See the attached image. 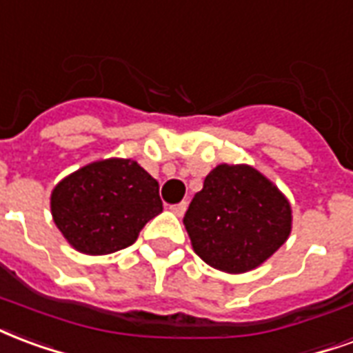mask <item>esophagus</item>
<instances>
[{"instance_id":"obj_1","label":"esophagus","mask_w":353,"mask_h":353,"mask_svg":"<svg viewBox=\"0 0 353 353\" xmlns=\"http://www.w3.org/2000/svg\"><path fill=\"white\" fill-rule=\"evenodd\" d=\"M170 210H172V213H174V215H177V216H183L185 210H187V202H179V203H176V205H172V208H170Z\"/></svg>"}]
</instances>
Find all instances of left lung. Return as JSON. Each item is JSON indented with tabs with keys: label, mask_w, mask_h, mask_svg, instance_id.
Instances as JSON below:
<instances>
[{
	"label": "left lung",
	"mask_w": 353,
	"mask_h": 353,
	"mask_svg": "<svg viewBox=\"0 0 353 353\" xmlns=\"http://www.w3.org/2000/svg\"><path fill=\"white\" fill-rule=\"evenodd\" d=\"M192 250L219 271L260 268L292 232L283 190L249 164H219L203 179L183 219Z\"/></svg>",
	"instance_id": "1"
}]
</instances>
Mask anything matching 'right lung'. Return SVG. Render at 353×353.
Returning a JSON list of instances; mask_svg holds the SVG:
<instances>
[{
    "mask_svg": "<svg viewBox=\"0 0 353 353\" xmlns=\"http://www.w3.org/2000/svg\"><path fill=\"white\" fill-rule=\"evenodd\" d=\"M52 219L72 249L112 254L138 239L163 211L157 179L132 159H101L65 176L52 189Z\"/></svg>",
    "mask_w": 353,
    "mask_h": 353,
    "instance_id": "1",
    "label": "right lung"
}]
</instances>
